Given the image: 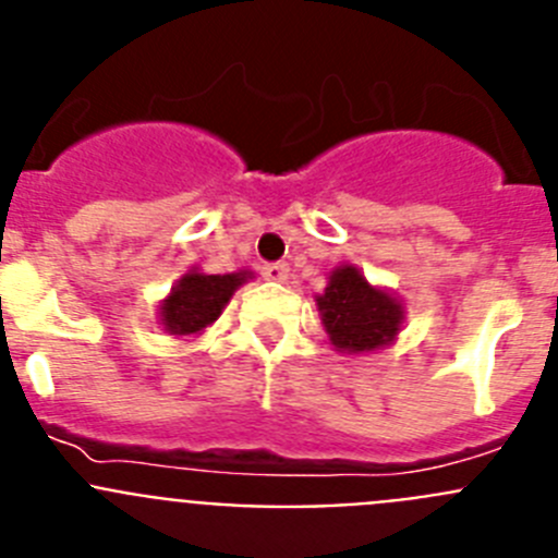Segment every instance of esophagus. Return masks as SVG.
Wrapping results in <instances>:
<instances>
[{
	"label": "esophagus",
	"instance_id": "esophagus-1",
	"mask_svg": "<svg viewBox=\"0 0 558 558\" xmlns=\"http://www.w3.org/2000/svg\"><path fill=\"white\" fill-rule=\"evenodd\" d=\"M263 276L268 282H284L290 276V268L284 263H268L263 265Z\"/></svg>",
	"mask_w": 558,
	"mask_h": 558
}]
</instances>
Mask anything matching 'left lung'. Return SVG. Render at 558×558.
<instances>
[{
  "label": "left lung",
  "mask_w": 558,
  "mask_h": 558,
  "mask_svg": "<svg viewBox=\"0 0 558 558\" xmlns=\"http://www.w3.org/2000/svg\"><path fill=\"white\" fill-rule=\"evenodd\" d=\"M315 302L329 340L340 352L360 354L386 347L397 338L402 324L397 299L372 288L352 265L332 270L327 290Z\"/></svg>",
  "instance_id": "1"
}]
</instances>
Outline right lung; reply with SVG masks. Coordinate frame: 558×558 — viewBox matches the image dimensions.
<instances>
[{
  "mask_svg": "<svg viewBox=\"0 0 558 558\" xmlns=\"http://www.w3.org/2000/svg\"><path fill=\"white\" fill-rule=\"evenodd\" d=\"M245 279L248 274L206 276L192 270L172 288V293L161 304V324L165 329H170V335L201 332L211 322H218L220 310Z\"/></svg>",
  "mask_w": 558,
  "mask_h": 558,
  "instance_id": "right-lung-1",
  "label": "right lung"
}]
</instances>
